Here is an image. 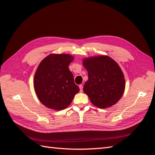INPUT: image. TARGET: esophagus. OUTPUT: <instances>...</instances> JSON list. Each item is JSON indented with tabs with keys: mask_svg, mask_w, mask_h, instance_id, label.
I'll use <instances>...</instances> for the list:
<instances>
[{
	"mask_svg": "<svg viewBox=\"0 0 155 155\" xmlns=\"http://www.w3.org/2000/svg\"><path fill=\"white\" fill-rule=\"evenodd\" d=\"M79 89H80V92H83V85H79Z\"/></svg>",
	"mask_w": 155,
	"mask_h": 155,
	"instance_id": "esophagus-1",
	"label": "esophagus"
}]
</instances>
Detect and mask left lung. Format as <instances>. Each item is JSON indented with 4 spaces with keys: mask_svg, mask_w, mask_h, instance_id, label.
Masks as SVG:
<instances>
[{
    "mask_svg": "<svg viewBox=\"0 0 155 155\" xmlns=\"http://www.w3.org/2000/svg\"><path fill=\"white\" fill-rule=\"evenodd\" d=\"M83 64L88 76L83 91L92 104L101 109L116 104L122 96L125 85L119 65L107 55L85 58Z\"/></svg>",
    "mask_w": 155,
    "mask_h": 155,
    "instance_id": "left-lung-1",
    "label": "left lung"
}]
</instances>
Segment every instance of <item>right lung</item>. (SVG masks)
<instances>
[{"instance_id":"obj_1","label":"right lung","mask_w":155,"mask_h":155,"mask_svg":"<svg viewBox=\"0 0 155 155\" xmlns=\"http://www.w3.org/2000/svg\"><path fill=\"white\" fill-rule=\"evenodd\" d=\"M74 57L50 54L40 63L34 76V89L39 101L56 110L67 108L79 91L68 68Z\"/></svg>"}]
</instances>
